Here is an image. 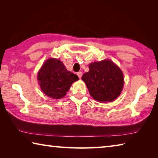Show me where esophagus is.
Instances as JSON below:
<instances>
[{
	"instance_id": "1",
	"label": "esophagus",
	"mask_w": 158,
	"mask_h": 158,
	"mask_svg": "<svg viewBox=\"0 0 158 158\" xmlns=\"http://www.w3.org/2000/svg\"><path fill=\"white\" fill-rule=\"evenodd\" d=\"M77 75H78L79 79H81V77H82V73H81V72H79V73H77Z\"/></svg>"
}]
</instances>
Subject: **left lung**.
<instances>
[{
    "mask_svg": "<svg viewBox=\"0 0 158 158\" xmlns=\"http://www.w3.org/2000/svg\"><path fill=\"white\" fill-rule=\"evenodd\" d=\"M81 79L93 98L102 103L116 99L124 85L121 69L110 60L90 63L89 71Z\"/></svg>",
    "mask_w": 158,
    "mask_h": 158,
    "instance_id": "obj_1",
    "label": "left lung"
}]
</instances>
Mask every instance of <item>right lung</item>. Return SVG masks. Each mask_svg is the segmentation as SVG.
I'll return each mask as SVG.
<instances>
[{
  "instance_id": "right-lung-1",
  "label": "right lung",
  "mask_w": 158,
  "mask_h": 158,
  "mask_svg": "<svg viewBox=\"0 0 158 158\" xmlns=\"http://www.w3.org/2000/svg\"><path fill=\"white\" fill-rule=\"evenodd\" d=\"M78 79V76L68 71L63 62L55 58L45 61L37 74L40 89L53 99L63 98L72 84Z\"/></svg>"
}]
</instances>
